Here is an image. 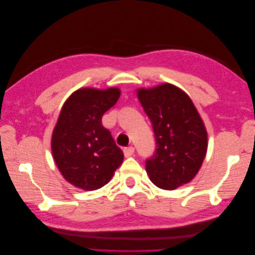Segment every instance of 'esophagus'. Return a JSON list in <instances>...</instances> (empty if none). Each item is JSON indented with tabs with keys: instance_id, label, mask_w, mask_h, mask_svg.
<instances>
[{
	"instance_id": "34e87169",
	"label": "esophagus",
	"mask_w": 255,
	"mask_h": 255,
	"mask_svg": "<svg viewBox=\"0 0 255 255\" xmlns=\"http://www.w3.org/2000/svg\"><path fill=\"white\" fill-rule=\"evenodd\" d=\"M134 151H135L134 146L130 145V146H127V148H125V150H123V153H125V156L126 157H129V156L133 155Z\"/></svg>"
}]
</instances>
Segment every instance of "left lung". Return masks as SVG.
Listing matches in <instances>:
<instances>
[{
  "instance_id": "8db88e82",
  "label": "left lung",
  "mask_w": 255,
  "mask_h": 255,
  "mask_svg": "<svg viewBox=\"0 0 255 255\" xmlns=\"http://www.w3.org/2000/svg\"><path fill=\"white\" fill-rule=\"evenodd\" d=\"M155 136L145 170L157 187L173 190L190 182L204 160L207 133L190 98L171 84L137 90Z\"/></svg>"
}]
</instances>
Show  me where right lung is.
<instances>
[{"mask_svg":"<svg viewBox=\"0 0 255 255\" xmlns=\"http://www.w3.org/2000/svg\"><path fill=\"white\" fill-rule=\"evenodd\" d=\"M118 88H81L69 97L52 135V153L69 183L84 190H96L109 183L123 160V152L102 116L117 103Z\"/></svg>","mask_w":255,"mask_h":255,"instance_id":"add662e5","label":"right lung"}]
</instances>
